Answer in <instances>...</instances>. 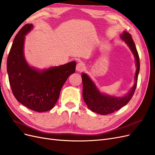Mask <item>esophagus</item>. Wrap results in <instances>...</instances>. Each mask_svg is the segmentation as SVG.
Segmentation results:
<instances>
[{"mask_svg": "<svg viewBox=\"0 0 155 155\" xmlns=\"http://www.w3.org/2000/svg\"><path fill=\"white\" fill-rule=\"evenodd\" d=\"M85 68V64L83 62H79L76 65V70L78 72L83 71V70Z\"/></svg>", "mask_w": 155, "mask_h": 155, "instance_id": "1", "label": "esophagus"}]
</instances>
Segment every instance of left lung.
<instances>
[{
	"mask_svg": "<svg viewBox=\"0 0 155 155\" xmlns=\"http://www.w3.org/2000/svg\"><path fill=\"white\" fill-rule=\"evenodd\" d=\"M121 38L128 45L133 52L136 59V65L137 67L134 77V85L131 88L127 94L124 97L105 95L100 92L96 87L95 84L86 74L83 73L81 75L83 100L89 109L101 115L112 113L127 104L132 98L137 88L138 76L140 71V58L138 51L130 34L127 31H124L122 35H121Z\"/></svg>",
	"mask_w": 155,
	"mask_h": 155,
	"instance_id": "8db88e82",
	"label": "left lung"
}]
</instances>
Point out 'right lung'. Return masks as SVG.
<instances>
[{
	"label": "right lung",
	"mask_w": 155,
	"mask_h": 155,
	"mask_svg": "<svg viewBox=\"0 0 155 155\" xmlns=\"http://www.w3.org/2000/svg\"><path fill=\"white\" fill-rule=\"evenodd\" d=\"M34 27L26 24L14 38L7 59V71L13 96L36 112L51 110L57 103L67 78L76 71V63L39 70L30 67L24 56L25 35Z\"/></svg>",
	"instance_id": "right-lung-1"
}]
</instances>
